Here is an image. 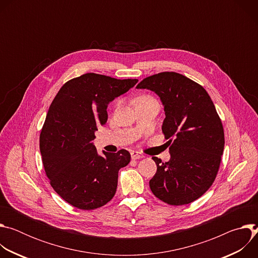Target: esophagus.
Returning <instances> with one entry per match:
<instances>
[{
    "label": "esophagus",
    "instance_id": "34e87169",
    "mask_svg": "<svg viewBox=\"0 0 258 258\" xmlns=\"http://www.w3.org/2000/svg\"><path fill=\"white\" fill-rule=\"evenodd\" d=\"M131 155H132V159H134V160H136V159H141V158L144 157L143 154H141L140 152H137V151H133V152L131 153Z\"/></svg>",
    "mask_w": 258,
    "mask_h": 258
}]
</instances>
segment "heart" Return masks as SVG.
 Masks as SVG:
<instances>
[{
  "mask_svg": "<svg viewBox=\"0 0 258 258\" xmlns=\"http://www.w3.org/2000/svg\"><path fill=\"white\" fill-rule=\"evenodd\" d=\"M149 98H151V97H149V96H142V97H140L138 100H143V99H149Z\"/></svg>",
  "mask_w": 258,
  "mask_h": 258,
  "instance_id": "heart-1",
  "label": "heart"
}]
</instances>
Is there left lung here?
I'll list each match as a JSON object with an SVG mask.
<instances>
[{"instance_id": "8db88e82", "label": "left lung", "mask_w": 258, "mask_h": 258, "mask_svg": "<svg viewBox=\"0 0 258 258\" xmlns=\"http://www.w3.org/2000/svg\"><path fill=\"white\" fill-rule=\"evenodd\" d=\"M137 89L155 92L164 106L162 124L170 159L157 165L149 185L152 193L169 205L189 204L213 183L225 147V134L214 104L205 89L172 71L144 79Z\"/></svg>"}]
</instances>
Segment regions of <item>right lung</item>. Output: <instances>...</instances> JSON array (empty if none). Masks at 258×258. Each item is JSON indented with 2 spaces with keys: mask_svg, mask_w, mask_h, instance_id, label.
Wrapping results in <instances>:
<instances>
[{
  "mask_svg": "<svg viewBox=\"0 0 258 258\" xmlns=\"http://www.w3.org/2000/svg\"><path fill=\"white\" fill-rule=\"evenodd\" d=\"M138 80H117L86 73L66 82L54 98L40 135L45 172L54 191L84 210L113 198L118 171L131 161L128 151L97 153L92 141L107 122L109 102L126 93Z\"/></svg>",
  "mask_w": 258,
  "mask_h": 258,
  "instance_id": "right-lung-1",
  "label": "right lung"
}]
</instances>
